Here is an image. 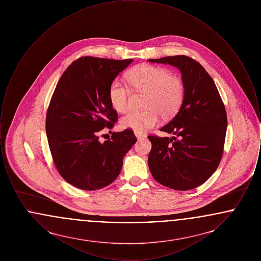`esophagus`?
Returning a JSON list of instances; mask_svg holds the SVG:
<instances>
[{"label": "esophagus", "mask_w": 261, "mask_h": 261, "mask_svg": "<svg viewBox=\"0 0 261 261\" xmlns=\"http://www.w3.org/2000/svg\"><path fill=\"white\" fill-rule=\"evenodd\" d=\"M135 136L137 137L138 140H141V139H143V138H146V134L140 133V132H135Z\"/></svg>", "instance_id": "34e87169"}]
</instances>
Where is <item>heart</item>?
Returning <instances> with one entry per match:
<instances>
[{"instance_id":"obj_1","label":"heart","mask_w":261,"mask_h":261,"mask_svg":"<svg viewBox=\"0 0 261 261\" xmlns=\"http://www.w3.org/2000/svg\"><path fill=\"white\" fill-rule=\"evenodd\" d=\"M130 84L137 91L145 92V111H131L121 118V126L143 133L158 124L160 113L164 117L175 114L184 99L182 80L171 75L166 68L149 64H140L128 73ZM112 108L124 112L129 108V90L119 79H114L109 89Z\"/></svg>"}]
</instances>
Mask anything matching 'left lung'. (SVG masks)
Wrapping results in <instances>:
<instances>
[{
	"mask_svg": "<svg viewBox=\"0 0 261 261\" xmlns=\"http://www.w3.org/2000/svg\"><path fill=\"white\" fill-rule=\"evenodd\" d=\"M178 67L184 99L178 113L161 131L172 138L148 136L151 143L149 167L163 186L188 191L203 184L217 169L223 154L227 113L211 75L187 56L149 60Z\"/></svg>",
	"mask_w": 261,
	"mask_h": 261,
	"instance_id": "left-lung-1",
	"label": "left lung"
}]
</instances>
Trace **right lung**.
Here are the masks:
<instances>
[{"instance_id":"add662e5","label":"right lung","mask_w":261,"mask_h":261,"mask_svg":"<svg viewBox=\"0 0 261 261\" xmlns=\"http://www.w3.org/2000/svg\"><path fill=\"white\" fill-rule=\"evenodd\" d=\"M132 62L82 57L57 84L47 111L46 133L58 171L76 188L94 191L112 184L137 142L131 129L99 141L102 129H112L118 117L109 99L110 85Z\"/></svg>"}]
</instances>
